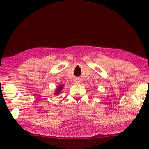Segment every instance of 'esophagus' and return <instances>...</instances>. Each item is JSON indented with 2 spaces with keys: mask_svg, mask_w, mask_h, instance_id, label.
<instances>
[{
  "mask_svg": "<svg viewBox=\"0 0 149 149\" xmlns=\"http://www.w3.org/2000/svg\"><path fill=\"white\" fill-rule=\"evenodd\" d=\"M75 83H76L77 84H79V83H81V81L79 79H78V80H77L76 81H75Z\"/></svg>",
  "mask_w": 149,
  "mask_h": 149,
  "instance_id": "1",
  "label": "esophagus"
}]
</instances>
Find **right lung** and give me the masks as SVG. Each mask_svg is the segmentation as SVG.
<instances>
[{"label": "right lung", "instance_id": "obj_1", "mask_svg": "<svg viewBox=\"0 0 149 149\" xmlns=\"http://www.w3.org/2000/svg\"><path fill=\"white\" fill-rule=\"evenodd\" d=\"M63 87H64V85L63 84L59 85V86L57 87L56 90L54 91V95H58L61 93L62 90L63 89Z\"/></svg>", "mask_w": 149, "mask_h": 149}]
</instances>
